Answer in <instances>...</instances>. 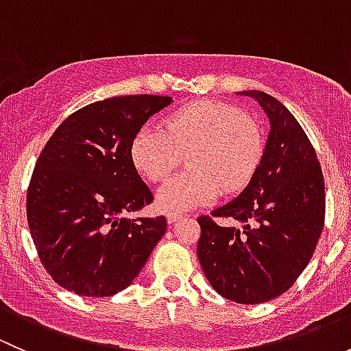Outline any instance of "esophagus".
I'll list each match as a JSON object with an SVG mask.
<instances>
[{"label": "esophagus", "instance_id": "34e87169", "mask_svg": "<svg viewBox=\"0 0 351 351\" xmlns=\"http://www.w3.org/2000/svg\"><path fill=\"white\" fill-rule=\"evenodd\" d=\"M183 217H185V215H183L182 212H168V214H166V219H168L169 224H175L176 221H180V219Z\"/></svg>", "mask_w": 351, "mask_h": 351}]
</instances>
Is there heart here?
Wrapping results in <instances>:
<instances>
[{
  "mask_svg": "<svg viewBox=\"0 0 351 351\" xmlns=\"http://www.w3.org/2000/svg\"><path fill=\"white\" fill-rule=\"evenodd\" d=\"M165 130L143 127L130 143V161L149 182L168 178L183 156L189 171L159 189L162 210L182 212L214 202L221 190L241 192L256 175L265 153L260 123L236 105L197 100L166 119Z\"/></svg>",
  "mask_w": 351,
  "mask_h": 351,
  "instance_id": "1",
  "label": "heart"
}]
</instances>
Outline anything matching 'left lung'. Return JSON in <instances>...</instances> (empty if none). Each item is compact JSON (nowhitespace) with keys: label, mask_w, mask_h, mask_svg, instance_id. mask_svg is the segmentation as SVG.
<instances>
[{"label":"left lung","mask_w":351,"mask_h":351,"mask_svg":"<svg viewBox=\"0 0 351 351\" xmlns=\"http://www.w3.org/2000/svg\"><path fill=\"white\" fill-rule=\"evenodd\" d=\"M270 119L263 159L234 200L200 215L197 254L215 292L239 304H261L295 284L323 232L326 198L316 151L277 98L250 90ZM241 221L243 228L217 224Z\"/></svg>","instance_id":"left-lung-1"}]
</instances>
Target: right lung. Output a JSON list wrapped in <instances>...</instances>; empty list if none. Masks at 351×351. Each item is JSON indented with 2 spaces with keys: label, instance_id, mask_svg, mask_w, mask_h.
Wrapping results in <instances>:
<instances>
[{
  "label": "right lung",
  "instance_id": "add662e5",
  "mask_svg": "<svg viewBox=\"0 0 351 351\" xmlns=\"http://www.w3.org/2000/svg\"><path fill=\"white\" fill-rule=\"evenodd\" d=\"M171 97L127 95L86 105L56 129L35 162L27 221L52 280L83 297L132 284L166 232V217L125 219L153 202L130 143Z\"/></svg>",
  "mask_w": 351,
  "mask_h": 351
}]
</instances>
